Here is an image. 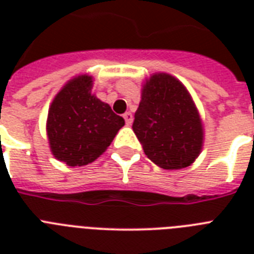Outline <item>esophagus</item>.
<instances>
[{"label": "esophagus", "mask_w": 254, "mask_h": 254, "mask_svg": "<svg viewBox=\"0 0 254 254\" xmlns=\"http://www.w3.org/2000/svg\"><path fill=\"white\" fill-rule=\"evenodd\" d=\"M124 119H125L127 125H131V123H133V115H131L130 112H127V113L124 115Z\"/></svg>", "instance_id": "obj_1"}]
</instances>
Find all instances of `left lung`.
<instances>
[{
    "instance_id": "obj_1",
    "label": "left lung",
    "mask_w": 254,
    "mask_h": 254,
    "mask_svg": "<svg viewBox=\"0 0 254 254\" xmlns=\"http://www.w3.org/2000/svg\"><path fill=\"white\" fill-rule=\"evenodd\" d=\"M133 131L147 158L167 170L185 169L200 154L203 125L189 91L169 73L143 84Z\"/></svg>"
}]
</instances>
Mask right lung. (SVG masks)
<instances>
[{
  "instance_id": "add662e5",
  "label": "right lung",
  "mask_w": 254,
  "mask_h": 254,
  "mask_svg": "<svg viewBox=\"0 0 254 254\" xmlns=\"http://www.w3.org/2000/svg\"><path fill=\"white\" fill-rule=\"evenodd\" d=\"M92 76L73 77L55 96L49 109L50 147L54 157L68 166L93 162L125 125L121 116L92 95Z\"/></svg>"
}]
</instances>
